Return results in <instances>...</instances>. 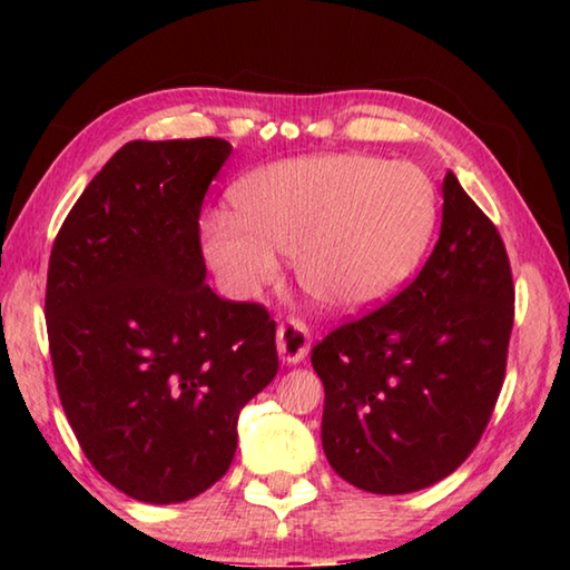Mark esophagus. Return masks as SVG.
Wrapping results in <instances>:
<instances>
[{"label":"esophagus","mask_w":570,"mask_h":570,"mask_svg":"<svg viewBox=\"0 0 570 570\" xmlns=\"http://www.w3.org/2000/svg\"><path fill=\"white\" fill-rule=\"evenodd\" d=\"M276 346L278 356L286 364L302 362L308 354V346H312V334H308L306 322L298 320V316H286L276 330Z\"/></svg>","instance_id":"esophagus-1"}]
</instances>
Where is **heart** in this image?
<instances>
[{
    "label": "heart",
    "instance_id": "obj_1",
    "mask_svg": "<svg viewBox=\"0 0 570 570\" xmlns=\"http://www.w3.org/2000/svg\"><path fill=\"white\" fill-rule=\"evenodd\" d=\"M204 224V250L230 292L256 294L296 256L304 292L336 312L387 302L417 272L438 226L435 183L407 160L314 156L278 163Z\"/></svg>",
    "mask_w": 570,
    "mask_h": 570
}]
</instances>
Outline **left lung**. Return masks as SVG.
Segmentation results:
<instances>
[{
  "label": "left lung",
  "instance_id": "8db88e82",
  "mask_svg": "<svg viewBox=\"0 0 570 570\" xmlns=\"http://www.w3.org/2000/svg\"><path fill=\"white\" fill-rule=\"evenodd\" d=\"M442 198L440 238L412 284L312 350L326 460L366 493H414L448 478L503 390L515 316L505 244L452 173Z\"/></svg>",
  "mask_w": 570,
  "mask_h": 570
}]
</instances>
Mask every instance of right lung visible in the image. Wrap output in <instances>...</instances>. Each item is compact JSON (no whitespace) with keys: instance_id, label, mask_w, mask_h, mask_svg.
Listing matches in <instances>:
<instances>
[{"instance_id":"obj_1","label":"right lung","mask_w":570,"mask_h":570,"mask_svg":"<svg viewBox=\"0 0 570 570\" xmlns=\"http://www.w3.org/2000/svg\"><path fill=\"white\" fill-rule=\"evenodd\" d=\"M220 138L132 140L57 234L47 340L85 458L142 503H183L226 475L238 412L278 372L266 306L206 284L200 206Z\"/></svg>"}]
</instances>
